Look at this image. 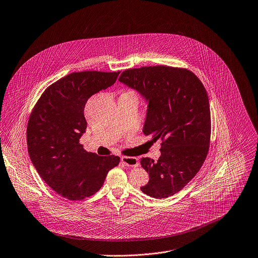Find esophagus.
<instances>
[{
	"label": "esophagus",
	"instance_id": "34e87169",
	"mask_svg": "<svg viewBox=\"0 0 258 258\" xmlns=\"http://www.w3.org/2000/svg\"><path fill=\"white\" fill-rule=\"evenodd\" d=\"M121 161L129 166V167H136L138 166V159L136 157H132V156H122L121 157Z\"/></svg>",
	"mask_w": 258,
	"mask_h": 258
}]
</instances>
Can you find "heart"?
I'll return each instance as SVG.
<instances>
[{"mask_svg":"<svg viewBox=\"0 0 258 258\" xmlns=\"http://www.w3.org/2000/svg\"><path fill=\"white\" fill-rule=\"evenodd\" d=\"M126 93H129V94L133 95V96H134V97H136V98H137V96H138V95H137V92H136V91H134V90H129V91H127Z\"/></svg>","mask_w":258,"mask_h":258,"instance_id":"b5f03b06","label":"heart"}]
</instances>
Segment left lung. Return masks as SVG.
I'll use <instances>...</instances> for the list:
<instances>
[{
  "mask_svg": "<svg viewBox=\"0 0 258 258\" xmlns=\"http://www.w3.org/2000/svg\"><path fill=\"white\" fill-rule=\"evenodd\" d=\"M119 81L148 101L143 133L162 141L157 161L140 160L149 173L140 188L152 198H168L191 180L207 157L211 112L206 89L192 72L166 66L126 70Z\"/></svg>",
  "mask_w": 258,
  "mask_h": 258,
  "instance_id": "1",
  "label": "left lung"
}]
</instances>
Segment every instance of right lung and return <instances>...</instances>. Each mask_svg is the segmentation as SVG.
Segmentation results:
<instances>
[{"label":"right lung","instance_id":"obj_1","mask_svg":"<svg viewBox=\"0 0 258 258\" xmlns=\"http://www.w3.org/2000/svg\"><path fill=\"white\" fill-rule=\"evenodd\" d=\"M119 74H70L43 92L30 114L26 137L31 161L42 179L68 200L80 201L96 194L109 170L120 162L119 156H99L80 143L87 129V101L114 85Z\"/></svg>","mask_w":258,"mask_h":258}]
</instances>
